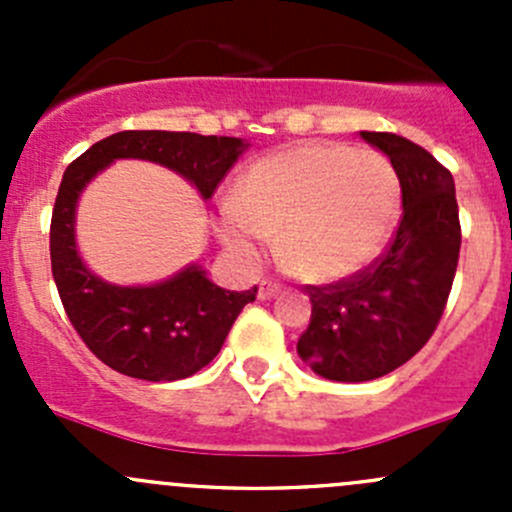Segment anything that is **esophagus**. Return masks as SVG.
<instances>
[{
  "mask_svg": "<svg viewBox=\"0 0 512 512\" xmlns=\"http://www.w3.org/2000/svg\"><path fill=\"white\" fill-rule=\"evenodd\" d=\"M280 294V285L272 280H260V289H257V297L260 299H272Z\"/></svg>",
  "mask_w": 512,
  "mask_h": 512,
  "instance_id": "obj_1",
  "label": "esophagus"
}]
</instances>
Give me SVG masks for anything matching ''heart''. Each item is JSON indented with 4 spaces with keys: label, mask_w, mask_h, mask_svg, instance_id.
Segmentation results:
<instances>
[{
    "label": "heart",
    "mask_w": 512,
    "mask_h": 512,
    "mask_svg": "<svg viewBox=\"0 0 512 512\" xmlns=\"http://www.w3.org/2000/svg\"><path fill=\"white\" fill-rule=\"evenodd\" d=\"M401 208V180L381 153L312 141L270 153L220 200V240L255 262L282 230V255L307 280L352 277L379 257Z\"/></svg>",
    "instance_id": "heart-1"
}]
</instances>
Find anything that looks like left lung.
<instances>
[{
	"label": "left lung",
	"instance_id": "1",
	"mask_svg": "<svg viewBox=\"0 0 512 512\" xmlns=\"http://www.w3.org/2000/svg\"><path fill=\"white\" fill-rule=\"evenodd\" d=\"M391 160L404 215L389 247L366 270L327 287H307L309 327L297 354L329 381H371L421 352L446 309L461 252L451 170L409 138L361 131Z\"/></svg>",
	"mask_w": 512,
	"mask_h": 512
}]
</instances>
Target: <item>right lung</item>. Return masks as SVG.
I'll list each match as a JSON object with an SVG mask.
<instances>
[{
	"instance_id": "1",
	"label": "right lung",
	"mask_w": 512,
	"mask_h": 512,
	"mask_svg": "<svg viewBox=\"0 0 512 512\" xmlns=\"http://www.w3.org/2000/svg\"><path fill=\"white\" fill-rule=\"evenodd\" d=\"M247 143L230 136L175 131H121L94 143L66 168L51 213V275L61 304L86 347L118 374L143 381H178L208 366L223 347L257 287L230 292L188 265L170 280L121 287L96 277L76 247V203L86 185L118 158L165 165L198 188L215 193Z\"/></svg>"
}]
</instances>
